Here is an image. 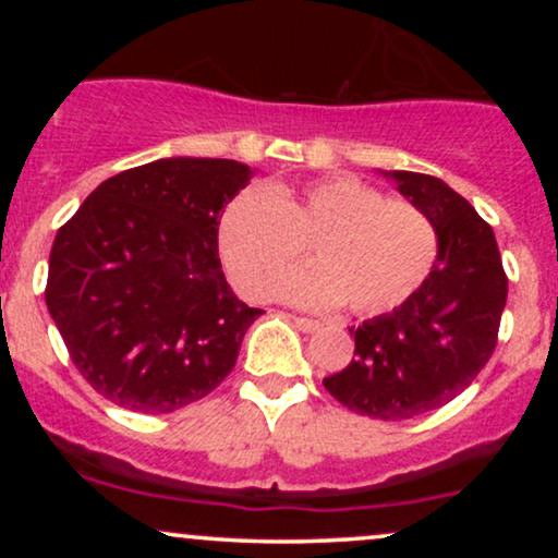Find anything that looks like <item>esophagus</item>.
<instances>
[{
    "label": "esophagus",
    "instance_id": "1",
    "mask_svg": "<svg viewBox=\"0 0 558 558\" xmlns=\"http://www.w3.org/2000/svg\"><path fill=\"white\" fill-rule=\"evenodd\" d=\"M293 323H296L299 330L304 332H317L319 330V323L317 319H310V317H293Z\"/></svg>",
    "mask_w": 558,
    "mask_h": 558
}]
</instances>
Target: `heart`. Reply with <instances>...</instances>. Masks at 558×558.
<instances>
[{
    "mask_svg": "<svg viewBox=\"0 0 558 558\" xmlns=\"http://www.w3.org/2000/svg\"><path fill=\"white\" fill-rule=\"evenodd\" d=\"M220 254L243 293L265 299L306 242L315 266L289 274L275 296L291 304L377 315L412 296L438 257L430 217L360 178H325L293 189H248L220 220Z\"/></svg>",
    "mask_w": 558,
    "mask_h": 558,
    "instance_id": "heart-1",
    "label": "heart"
}]
</instances>
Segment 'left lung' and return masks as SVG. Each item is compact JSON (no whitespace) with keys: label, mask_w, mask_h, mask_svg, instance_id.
<instances>
[{"label":"left lung","mask_w":558,"mask_h":558,"mask_svg":"<svg viewBox=\"0 0 558 558\" xmlns=\"http://www.w3.org/2000/svg\"><path fill=\"white\" fill-rule=\"evenodd\" d=\"M383 175L430 217L438 257L401 306L351 328L354 360L323 386L351 412L401 422L457 399L488 364L509 280L493 228L451 185L409 170Z\"/></svg>","instance_id":"obj_1"}]
</instances>
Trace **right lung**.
<instances>
[{
  "label": "right lung",
  "instance_id": "right-lung-1",
  "mask_svg": "<svg viewBox=\"0 0 558 558\" xmlns=\"http://www.w3.org/2000/svg\"><path fill=\"white\" fill-rule=\"evenodd\" d=\"M252 175L235 159L165 157L107 178L57 230L47 310L107 401L168 414L233 369L262 310L230 291L217 228Z\"/></svg>",
  "mask_w": 558,
  "mask_h": 558
}]
</instances>
